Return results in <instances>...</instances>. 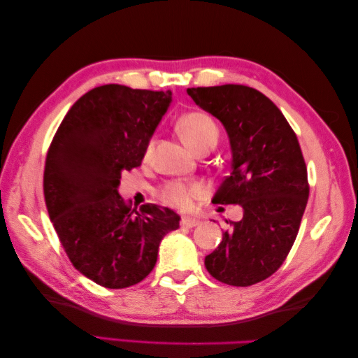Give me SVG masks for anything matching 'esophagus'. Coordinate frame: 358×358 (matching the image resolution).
I'll return each instance as SVG.
<instances>
[{
	"instance_id": "obj_1",
	"label": "esophagus",
	"mask_w": 358,
	"mask_h": 358,
	"mask_svg": "<svg viewBox=\"0 0 358 358\" xmlns=\"http://www.w3.org/2000/svg\"><path fill=\"white\" fill-rule=\"evenodd\" d=\"M198 224H200V220L195 219V217H182V220H180V225L185 227V228H193V227H196Z\"/></svg>"
}]
</instances>
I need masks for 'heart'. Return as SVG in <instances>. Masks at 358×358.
Masks as SVG:
<instances>
[{
  "label": "heart",
  "mask_w": 358,
  "mask_h": 358,
  "mask_svg": "<svg viewBox=\"0 0 358 358\" xmlns=\"http://www.w3.org/2000/svg\"><path fill=\"white\" fill-rule=\"evenodd\" d=\"M179 133L184 143L189 145L196 154L203 149L214 148L219 139V128L209 115L203 113H190L185 114L179 120ZM152 149V143L149 144L148 152ZM201 185L196 182H180V180H171L165 184L158 192V195L165 203L173 204L176 208H189L193 198L201 193Z\"/></svg>",
  "instance_id": "heart-1"
}]
</instances>
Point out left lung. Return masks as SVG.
I'll list each match as a JSON object with an SVG mask.
<instances>
[{"label":"left lung","mask_w":358,"mask_h":358,"mask_svg":"<svg viewBox=\"0 0 358 358\" xmlns=\"http://www.w3.org/2000/svg\"><path fill=\"white\" fill-rule=\"evenodd\" d=\"M187 93L222 122L230 139L231 171L213 203L243 208V219L231 222L204 265L228 285L262 282L289 255L308 203V169L296 134L276 104L250 87H196Z\"/></svg>","instance_id":"1"}]
</instances>
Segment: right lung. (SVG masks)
Here are the masks:
<instances>
[{
    "label": "right lung",
    "mask_w": 358,
    "mask_h": 358,
    "mask_svg": "<svg viewBox=\"0 0 358 358\" xmlns=\"http://www.w3.org/2000/svg\"><path fill=\"white\" fill-rule=\"evenodd\" d=\"M171 92L108 84L87 92L64 115L47 152L44 198L69 260L106 289H125L154 269L158 245L178 230L174 210L141 213L119 195L124 171L143 162Z\"/></svg>",
    "instance_id": "1"
}]
</instances>
